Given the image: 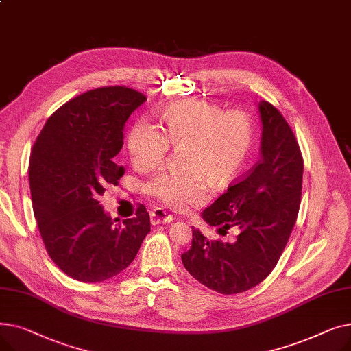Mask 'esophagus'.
Returning <instances> with one entry per match:
<instances>
[{
	"instance_id": "1",
	"label": "esophagus",
	"mask_w": 351,
	"mask_h": 351,
	"mask_svg": "<svg viewBox=\"0 0 351 351\" xmlns=\"http://www.w3.org/2000/svg\"><path fill=\"white\" fill-rule=\"evenodd\" d=\"M151 222H152V225L171 223V222H173V216L169 212L163 210L162 208H155L151 212Z\"/></svg>"
}]
</instances>
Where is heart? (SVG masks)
I'll return each mask as SVG.
<instances>
[{
	"instance_id": "heart-1",
	"label": "heart",
	"mask_w": 351,
	"mask_h": 351,
	"mask_svg": "<svg viewBox=\"0 0 351 351\" xmlns=\"http://www.w3.org/2000/svg\"><path fill=\"white\" fill-rule=\"evenodd\" d=\"M165 132L145 119L128 135V152L138 169L159 165L171 145L183 149V168L160 171L145 182L146 195L162 205L183 209L209 197L212 180L223 188L242 173L253 146L252 118L241 109L223 112L217 105L202 101H179L162 114Z\"/></svg>"
}]
</instances>
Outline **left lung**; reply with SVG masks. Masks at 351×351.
Returning a JSON list of instances; mask_svg holds the SVG:
<instances>
[{
	"mask_svg": "<svg viewBox=\"0 0 351 351\" xmlns=\"http://www.w3.org/2000/svg\"><path fill=\"white\" fill-rule=\"evenodd\" d=\"M262 158L204 210L220 234L239 230L236 241H209L192 228V246L182 254L185 269L220 294H236L262 283L278 265L296 223L303 156L290 125L267 101L259 104Z\"/></svg>",
	"mask_w": 351,
	"mask_h": 351,
	"instance_id": "obj_1",
	"label": "left lung"
}]
</instances>
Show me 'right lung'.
Returning a JSON list of instances; mask_svg holds the SVG:
<instances>
[{
	"mask_svg": "<svg viewBox=\"0 0 351 351\" xmlns=\"http://www.w3.org/2000/svg\"><path fill=\"white\" fill-rule=\"evenodd\" d=\"M145 101L128 86L88 90L55 110L32 146L29 188L36 225L52 262L78 282L114 278L132 263L151 232L143 205L119 222L98 200L125 173L115 162L123 125Z\"/></svg>",
	"mask_w": 351,
	"mask_h": 351,
	"instance_id": "obj_1",
	"label": "right lung"
}]
</instances>
